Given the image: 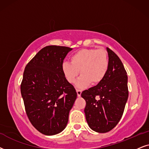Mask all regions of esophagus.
<instances>
[{
    "label": "esophagus",
    "mask_w": 149,
    "mask_h": 149,
    "mask_svg": "<svg viewBox=\"0 0 149 149\" xmlns=\"http://www.w3.org/2000/svg\"><path fill=\"white\" fill-rule=\"evenodd\" d=\"M76 92H77V95H78V97H80L81 96V93H82V91L78 89V90L76 91Z\"/></svg>",
    "instance_id": "obj_1"
}]
</instances>
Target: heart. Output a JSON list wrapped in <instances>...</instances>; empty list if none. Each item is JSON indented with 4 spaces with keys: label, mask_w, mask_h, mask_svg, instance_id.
Masks as SVG:
<instances>
[{
    "label": "heart",
    "mask_w": 149,
    "mask_h": 149,
    "mask_svg": "<svg viewBox=\"0 0 149 149\" xmlns=\"http://www.w3.org/2000/svg\"><path fill=\"white\" fill-rule=\"evenodd\" d=\"M109 59L104 49H84L71 57V63L64 62L62 71L66 80L71 84L76 82L80 71V79L76 86L84 88L89 84L102 82L108 72Z\"/></svg>",
    "instance_id": "b5f03b06"
}]
</instances>
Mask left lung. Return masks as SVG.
I'll list each match as a JSON object with an SVG mask.
<instances>
[{"mask_svg":"<svg viewBox=\"0 0 149 149\" xmlns=\"http://www.w3.org/2000/svg\"><path fill=\"white\" fill-rule=\"evenodd\" d=\"M109 67L102 82L81 94L86 101L84 113L89 127L98 133H106L121 118L128 99L127 76L120 59L106 47Z\"/></svg>","mask_w":149,"mask_h":149,"instance_id":"1","label":"left lung"}]
</instances>
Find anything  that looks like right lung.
Returning a JSON list of instances; mask_svg holds the SVG:
<instances>
[{
  "label": "right lung",
  "instance_id": "1",
  "mask_svg": "<svg viewBox=\"0 0 149 149\" xmlns=\"http://www.w3.org/2000/svg\"><path fill=\"white\" fill-rule=\"evenodd\" d=\"M72 48L43 47L25 67L20 89L28 118L41 134L63 132L77 98L74 87L62 71L63 60Z\"/></svg>",
  "mask_w": 149,
  "mask_h": 149
}]
</instances>
